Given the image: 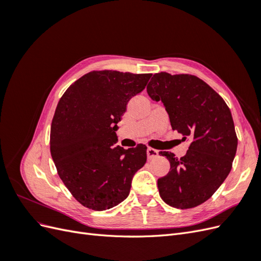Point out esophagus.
Returning a JSON list of instances; mask_svg holds the SVG:
<instances>
[{"instance_id":"1","label":"esophagus","mask_w":261,"mask_h":261,"mask_svg":"<svg viewBox=\"0 0 261 261\" xmlns=\"http://www.w3.org/2000/svg\"><path fill=\"white\" fill-rule=\"evenodd\" d=\"M158 155H159V151H158V150L152 149V148H148L147 149V156H148L149 160L154 159V158H156Z\"/></svg>"}]
</instances>
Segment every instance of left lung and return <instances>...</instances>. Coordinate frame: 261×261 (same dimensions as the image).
I'll return each instance as SVG.
<instances>
[{
	"instance_id": "obj_1",
	"label": "left lung",
	"mask_w": 261,
	"mask_h": 261,
	"mask_svg": "<svg viewBox=\"0 0 261 261\" xmlns=\"http://www.w3.org/2000/svg\"><path fill=\"white\" fill-rule=\"evenodd\" d=\"M153 101H161L172 129L192 139L180 159L169 151L170 172L158 179L164 202L180 209L208 200L227 177L238 149L234 122L224 100L200 78L165 72L154 74L147 86Z\"/></svg>"
}]
</instances>
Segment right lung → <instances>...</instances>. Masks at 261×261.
Instances as JSON below:
<instances>
[{"label":"right lung","instance_id":"1","mask_svg":"<svg viewBox=\"0 0 261 261\" xmlns=\"http://www.w3.org/2000/svg\"><path fill=\"white\" fill-rule=\"evenodd\" d=\"M150 77L90 72L59 101L51 125V155L63 183L83 206L101 211L122 202L135 173L145 165V145H114L128 101L145 89Z\"/></svg>","mask_w":261,"mask_h":261}]
</instances>
